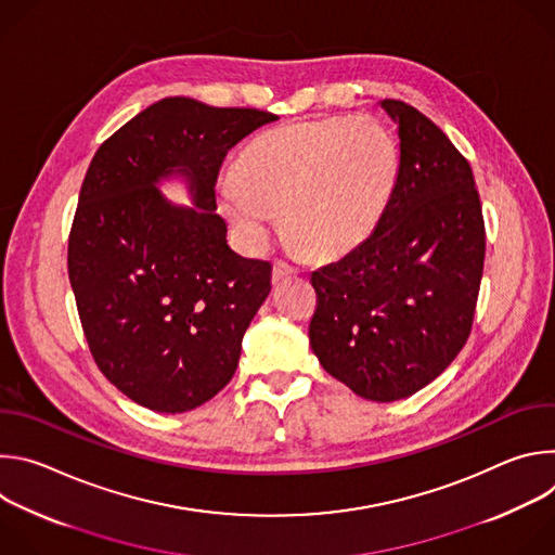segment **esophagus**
Instances as JSON below:
<instances>
[{
  "label": "esophagus",
  "instance_id": "1",
  "mask_svg": "<svg viewBox=\"0 0 555 555\" xmlns=\"http://www.w3.org/2000/svg\"><path fill=\"white\" fill-rule=\"evenodd\" d=\"M296 274V268L285 263V261H274V268H272V283H281L283 279H289Z\"/></svg>",
  "mask_w": 555,
  "mask_h": 555
}]
</instances>
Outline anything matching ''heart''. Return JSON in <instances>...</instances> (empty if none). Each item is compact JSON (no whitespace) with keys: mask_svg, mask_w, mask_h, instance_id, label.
Masks as SVG:
<instances>
[{"mask_svg":"<svg viewBox=\"0 0 555 555\" xmlns=\"http://www.w3.org/2000/svg\"><path fill=\"white\" fill-rule=\"evenodd\" d=\"M402 153L377 118H323L274 127L217 182L221 210L246 246L263 248L283 212L294 250L336 259L382 223L400 182Z\"/></svg>","mask_w":555,"mask_h":555,"instance_id":"heart-1","label":"heart"}]
</instances>
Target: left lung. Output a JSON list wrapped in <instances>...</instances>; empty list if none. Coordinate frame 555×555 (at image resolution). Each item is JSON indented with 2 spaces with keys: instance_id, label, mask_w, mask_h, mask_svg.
<instances>
[{
  "instance_id": "left-lung-1",
  "label": "left lung",
  "mask_w": 555,
  "mask_h": 555,
  "mask_svg": "<svg viewBox=\"0 0 555 555\" xmlns=\"http://www.w3.org/2000/svg\"><path fill=\"white\" fill-rule=\"evenodd\" d=\"M402 169L369 240L311 272L309 345L323 369L373 402L404 400L463 349L477 307L486 225L465 157L415 107L386 99Z\"/></svg>"
}]
</instances>
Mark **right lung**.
<instances>
[{
  "instance_id": "right-lung-1",
  "label": "right lung",
  "mask_w": 555,
  "mask_h": 555,
  "mask_svg": "<svg viewBox=\"0 0 555 555\" xmlns=\"http://www.w3.org/2000/svg\"><path fill=\"white\" fill-rule=\"evenodd\" d=\"M270 112L163 99L107 138L67 242L78 319L101 373L135 404L186 413L232 379L272 266L225 242L215 184L225 153ZM182 177L193 207L156 189Z\"/></svg>"
}]
</instances>
